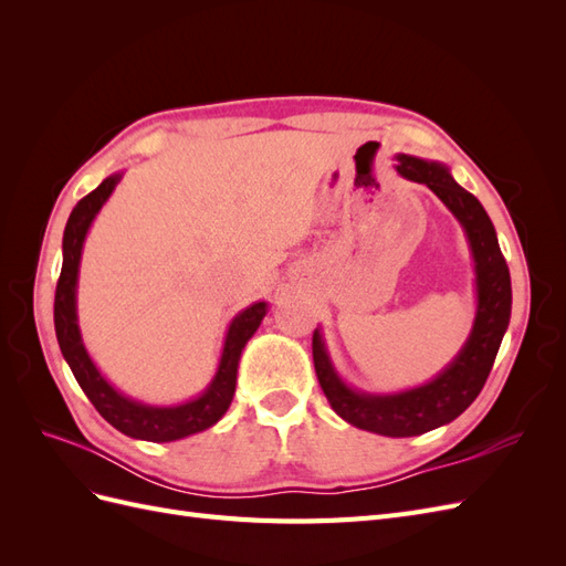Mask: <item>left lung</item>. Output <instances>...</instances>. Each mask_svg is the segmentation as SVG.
Here are the masks:
<instances>
[{"instance_id":"1","label":"left lung","mask_w":566,"mask_h":566,"mask_svg":"<svg viewBox=\"0 0 566 566\" xmlns=\"http://www.w3.org/2000/svg\"><path fill=\"white\" fill-rule=\"evenodd\" d=\"M397 172L430 188L465 229L476 273L472 333L465 347L434 380L397 394H368L349 387L333 368L318 328L314 331L312 352L321 389L342 420L382 437H418L455 420L479 397L507 331L512 287L505 256L482 202L439 163L413 156H397Z\"/></svg>"}]
</instances>
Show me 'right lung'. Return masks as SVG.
Instances as JSON below:
<instances>
[{
    "mask_svg": "<svg viewBox=\"0 0 566 566\" xmlns=\"http://www.w3.org/2000/svg\"><path fill=\"white\" fill-rule=\"evenodd\" d=\"M119 179L123 177L113 175L101 181L90 196H84L75 205L71 217H67V224L63 231V266L54 300L56 337L61 354L67 366H71L77 385L115 430L132 439L144 441H177L208 430V427H212L229 410L235 394L238 361H241V354L248 345V339L254 335L256 328H260L262 318L266 316V302H254L231 321L224 339V349H221L219 368L212 382L200 397L179 406H148L125 397L123 391H117L104 375L98 373L87 349H84L77 325L75 293L84 238H87L94 217L104 208V202L111 198L113 188Z\"/></svg>",
    "mask_w": 566,
    "mask_h": 566,
    "instance_id": "1",
    "label": "right lung"
}]
</instances>
